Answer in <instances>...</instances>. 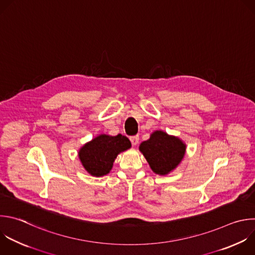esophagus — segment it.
<instances>
[{"mask_svg": "<svg viewBox=\"0 0 255 255\" xmlns=\"http://www.w3.org/2000/svg\"><path fill=\"white\" fill-rule=\"evenodd\" d=\"M130 141L132 143V145H137L138 142H139V136L138 135H134V136H131L130 137Z\"/></svg>", "mask_w": 255, "mask_h": 255, "instance_id": "esophagus-1", "label": "esophagus"}]
</instances>
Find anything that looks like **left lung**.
<instances>
[{
  "instance_id": "left-lung-1",
  "label": "left lung",
  "mask_w": 255,
  "mask_h": 255,
  "mask_svg": "<svg viewBox=\"0 0 255 255\" xmlns=\"http://www.w3.org/2000/svg\"><path fill=\"white\" fill-rule=\"evenodd\" d=\"M152 170L156 174L165 175L180 163L185 153L184 143L165 132L156 131L150 139L142 142L139 147Z\"/></svg>"
}]
</instances>
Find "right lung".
<instances>
[{
  "instance_id": "add662e5",
  "label": "right lung",
  "mask_w": 255,
  "mask_h": 255,
  "mask_svg": "<svg viewBox=\"0 0 255 255\" xmlns=\"http://www.w3.org/2000/svg\"><path fill=\"white\" fill-rule=\"evenodd\" d=\"M130 147L131 142L126 136L100 135L81 148L79 157L91 175L103 176L111 170L117 155Z\"/></svg>"
}]
</instances>
